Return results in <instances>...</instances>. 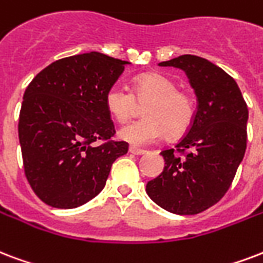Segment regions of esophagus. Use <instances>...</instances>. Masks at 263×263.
Segmentation results:
<instances>
[{"label":"esophagus","mask_w":263,"mask_h":263,"mask_svg":"<svg viewBox=\"0 0 263 263\" xmlns=\"http://www.w3.org/2000/svg\"><path fill=\"white\" fill-rule=\"evenodd\" d=\"M129 153L135 154V156H142V154L146 153V150L138 149V147H135V146H131V147H129Z\"/></svg>","instance_id":"34e87169"}]
</instances>
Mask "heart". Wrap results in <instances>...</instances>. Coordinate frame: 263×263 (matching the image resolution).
Instances as JSON below:
<instances>
[{"label":"heart","instance_id":"1","mask_svg":"<svg viewBox=\"0 0 263 263\" xmlns=\"http://www.w3.org/2000/svg\"><path fill=\"white\" fill-rule=\"evenodd\" d=\"M145 106L146 118L118 131L120 139L135 146L157 143L164 136L172 138L189 131L196 118V100L189 92L179 91L176 83L160 73H147L135 80L134 92L123 84H113L105 95L109 114L118 123H127Z\"/></svg>","mask_w":263,"mask_h":263}]
</instances>
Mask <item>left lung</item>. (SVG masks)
I'll return each instance as SVG.
<instances>
[{
	"instance_id": "8db88e82",
	"label": "left lung",
	"mask_w": 263,
	"mask_h": 263,
	"mask_svg": "<svg viewBox=\"0 0 263 263\" xmlns=\"http://www.w3.org/2000/svg\"><path fill=\"white\" fill-rule=\"evenodd\" d=\"M158 65L183 70L198 105L176 150L161 152L165 165L147 182L146 193L172 214L194 215L218 203L232 185L247 147L248 109L237 83L210 60L182 55Z\"/></svg>"
}]
</instances>
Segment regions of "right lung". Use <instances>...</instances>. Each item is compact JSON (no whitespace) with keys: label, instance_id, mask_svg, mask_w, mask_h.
Instances as JSON below:
<instances>
[{"label":"right lung","instance_id":"right-lung-1","mask_svg":"<svg viewBox=\"0 0 263 263\" xmlns=\"http://www.w3.org/2000/svg\"><path fill=\"white\" fill-rule=\"evenodd\" d=\"M127 65L100 52L69 56L26 88L17 128L25 174L48 205L88 203L105 187L111 164L127 154L128 143L110 140L116 129L105 105Z\"/></svg>","mask_w":263,"mask_h":263}]
</instances>
